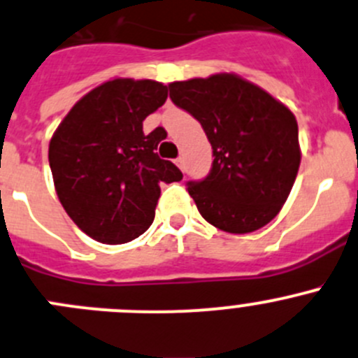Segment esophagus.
Segmentation results:
<instances>
[{
	"instance_id": "34e87169",
	"label": "esophagus",
	"mask_w": 358,
	"mask_h": 358,
	"mask_svg": "<svg viewBox=\"0 0 358 358\" xmlns=\"http://www.w3.org/2000/svg\"><path fill=\"white\" fill-rule=\"evenodd\" d=\"M175 164L178 166L180 169H183V157H178V159H175Z\"/></svg>"
}]
</instances>
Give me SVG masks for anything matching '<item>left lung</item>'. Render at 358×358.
I'll return each instance as SVG.
<instances>
[{
  "label": "left lung",
  "mask_w": 358,
  "mask_h": 358,
  "mask_svg": "<svg viewBox=\"0 0 358 358\" xmlns=\"http://www.w3.org/2000/svg\"><path fill=\"white\" fill-rule=\"evenodd\" d=\"M169 98L199 120L213 148L206 178L187 182L204 220L231 234L269 224L299 171L294 113L264 89L229 73L169 83Z\"/></svg>",
  "instance_id": "8db88e82"
}]
</instances>
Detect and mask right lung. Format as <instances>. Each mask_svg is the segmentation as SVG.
Here are the masks:
<instances>
[{
	"mask_svg": "<svg viewBox=\"0 0 358 358\" xmlns=\"http://www.w3.org/2000/svg\"><path fill=\"white\" fill-rule=\"evenodd\" d=\"M166 98L168 87L154 80H110L83 96L52 136L48 162L59 201L96 241L122 245L143 234L154 222L159 183L183 178L155 154L166 131L143 133V120Z\"/></svg>",
	"mask_w": 358,
	"mask_h": 358,
	"instance_id": "1",
	"label": "right lung"
}]
</instances>
